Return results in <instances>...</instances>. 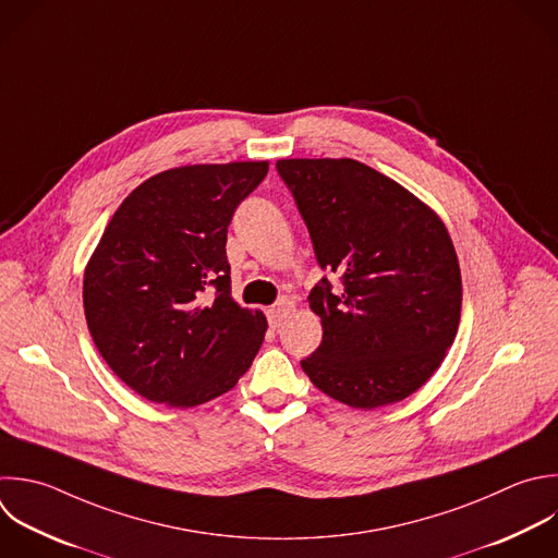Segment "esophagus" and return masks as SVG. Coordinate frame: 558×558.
<instances>
[{
	"mask_svg": "<svg viewBox=\"0 0 558 558\" xmlns=\"http://www.w3.org/2000/svg\"><path fill=\"white\" fill-rule=\"evenodd\" d=\"M294 312V303L290 299H281L277 301L270 310H268V323L270 327H279L283 325V320Z\"/></svg>",
	"mask_w": 558,
	"mask_h": 558,
	"instance_id": "1",
	"label": "esophagus"
}]
</instances>
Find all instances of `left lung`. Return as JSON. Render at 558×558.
Here are the masks:
<instances>
[{"mask_svg": "<svg viewBox=\"0 0 558 558\" xmlns=\"http://www.w3.org/2000/svg\"><path fill=\"white\" fill-rule=\"evenodd\" d=\"M323 277L307 301L323 342L301 360L316 388L351 408L418 390L451 347L460 266L442 220L405 187L353 159H281Z\"/></svg>", "mask_w": 558, "mask_h": 558, "instance_id": "left-lung-1", "label": "left lung"}]
</instances>
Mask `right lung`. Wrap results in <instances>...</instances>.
<instances>
[{"label": "right lung", "mask_w": 558, "mask_h": 558, "mask_svg": "<svg viewBox=\"0 0 558 558\" xmlns=\"http://www.w3.org/2000/svg\"><path fill=\"white\" fill-rule=\"evenodd\" d=\"M268 161L183 166L133 190L107 225L83 281L92 338L135 392L194 408L231 390L266 333L231 299L227 229Z\"/></svg>", "instance_id": "right-lung-1"}]
</instances>
